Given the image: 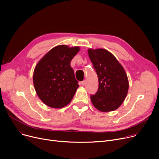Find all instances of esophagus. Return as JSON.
I'll return each instance as SVG.
<instances>
[{
	"mask_svg": "<svg viewBox=\"0 0 159 159\" xmlns=\"http://www.w3.org/2000/svg\"><path fill=\"white\" fill-rule=\"evenodd\" d=\"M86 83V80H83V81L81 82V84H82V85L83 86H85Z\"/></svg>",
	"mask_w": 159,
	"mask_h": 159,
	"instance_id": "esophagus-1",
	"label": "esophagus"
}]
</instances>
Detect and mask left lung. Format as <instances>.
<instances>
[{
  "instance_id": "left-lung-1",
  "label": "left lung",
  "mask_w": 159,
  "mask_h": 159,
  "mask_svg": "<svg viewBox=\"0 0 159 159\" xmlns=\"http://www.w3.org/2000/svg\"><path fill=\"white\" fill-rule=\"evenodd\" d=\"M88 55L97 72L98 88L91 95L94 107L102 112L119 108L126 98L129 81L122 66L115 57L105 49H88Z\"/></svg>"
}]
</instances>
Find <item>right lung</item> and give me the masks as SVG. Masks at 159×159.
<instances>
[{
	"label": "right lung",
	"instance_id": "right-lung-1",
	"mask_svg": "<svg viewBox=\"0 0 159 159\" xmlns=\"http://www.w3.org/2000/svg\"><path fill=\"white\" fill-rule=\"evenodd\" d=\"M79 46L54 47L37 64L33 82L39 98L46 106L62 108L70 103L79 85L70 66Z\"/></svg>",
	"mask_w": 159,
	"mask_h": 159
}]
</instances>
